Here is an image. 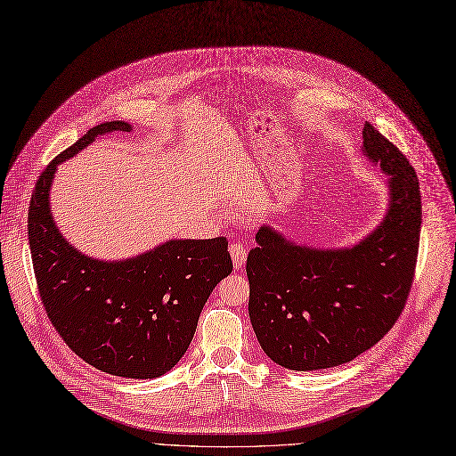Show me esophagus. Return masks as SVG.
<instances>
[{
  "instance_id": "1",
  "label": "esophagus",
  "mask_w": 456,
  "mask_h": 456,
  "mask_svg": "<svg viewBox=\"0 0 456 456\" xmlns=\"http://www.w3.org/2000/svg\"><path fill=\"white\" fill-rule=\"evenodd\" d=\"M231 251V259H232V265L240 268L244 263H246V257H248V249L242 246V244H231L229 248Z\"/></svg>"
}]
</instances>
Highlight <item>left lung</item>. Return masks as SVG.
Returning a JSON list of instances; mask_svg holds the SVG:
<instances>
[{
	"label": "left lung",
	"instance_id": "8db88e82",
	"mask_svg": "<svg viewBox=\"0 0 456 456\" xmlns=\"http://www.w3.org/2000/svg\"><path fill=\"white\" fill-rule=\"evenodd\" d=\"M364 154L389 175L383 224L351 249H312L271 227L256 234L246 274L249 319L263 351L289 370L332 368L379 342L400 317L420 237L419 178L406 156L366 122Z\"/></svg>",
	"mask_w": 456,
	"mask_h": 456
}]
</instances>
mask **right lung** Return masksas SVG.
<instances>
[{"label":"right lung","instance_id":"1","mask_svg":"<svg viewBox=\"0 0 456 456\" xmlns=\"http://www.w3.org/2000/svg\"><path fill=\"white\" fill-rule=\"evenodd\" d=\"M124 122L90 129L50 161L33 188L28 237L39 297L63 342L97 370L148 379L168 372L190 347L202 306L232 271L227 239L171 240L129 261H94L63 240L48 208L58 163L97 134L129 131Z\"/></svg>","mask_w":456,"mask_h":456}]
</instances>
